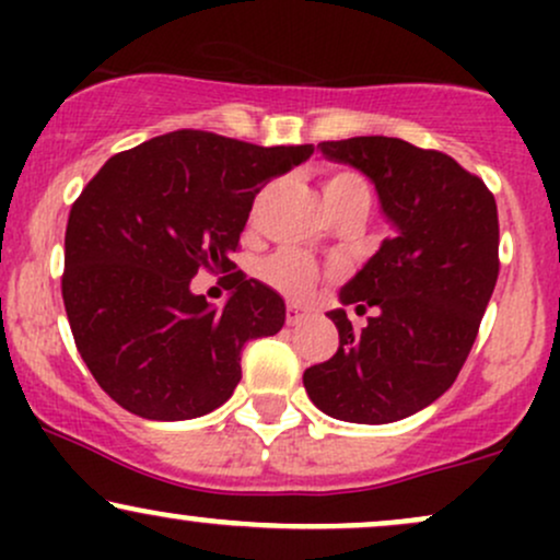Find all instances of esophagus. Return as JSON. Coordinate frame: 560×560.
Masks as SVG:
<instances>
[{
    "label": "esophagus",
    "mask_w": 560,
    "mask_h": 560,
    "mask_svg": "<svg viewBox=\"0 0 560 560\" xmlns=\"http://www.w3.org/2000/svg\"><path fill=\"white\" fill-rule=\"evenodd\" d=\"M307 318V313L302 311L300 305H294V302H289L287 305V324L289 326H298V324H302V320Z\"/></svg>",
    "instance_id": "34e87169"
}]
</instances>
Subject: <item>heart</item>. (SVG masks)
<instances>
[{
	"label": "heart",
	"mask_w": 560,
	"mask_h": 560,
	"mask_svg": "<svg viewBox=\"0 0 560 560\" xmlns=\"http://www.w3.org/2000/svg\"><path fill=\"white\" fill-rule=\"evenodd\" d=\"M320 195H324V205L329 213H339V210L350 208V205H369L371 191L369 184L363 182V176L352 171H331L326 173L324 182H320ZM262 279L268 281L273 289L289 294V298H311L316 292V287L324 279V271L318 268V262L307 258L305 253L298 249H281L271 260L262 266Z\"/></svg>",
	"instance_id": "obj_1"
}]
</instances>
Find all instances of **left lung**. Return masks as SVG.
Segmentation results:
<instances>
[{
    "mask_svg": "<svg viewBox=\"0 0 560 560\" xmlns=\"http://www.w3.org/2000/svg\"><path fill=\"white\" fill-rule=\"evenodd\" d=\"M334 163L376 186L392 236L339 289L342 305L374 311L352 329L329 311L339 350L302 374L318 410L350 423H392L453 387L498 281V205L453 158L392 137L320 141Z\"/></svg>",
    "mask_w": 560,
    "mask_h": 560,
    "instance_id": "1",
    "label": "left lung"
}]
</instances>
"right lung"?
<instances>
[{
	"label": "right lung",
	"mask_w": 560,
	"mask_h": 560,
	"mask_svg": "<svg viewBox=\"0 0 560 560\" xmlns=\"http://www.w3.org/2000/svg\"><path fill=\"white\" fill-rule=\"evenodd\" d=\"M313 155L184 131L118 152L70 208L62 300L83 363L120 408L186 421L221 408L242 378V347L284 326L279 292L231 262L255 195ZM197 270L232 271L213 308Z\"/></svg>",
	"instance_id": "right-lung-1"
}]
</instances>
